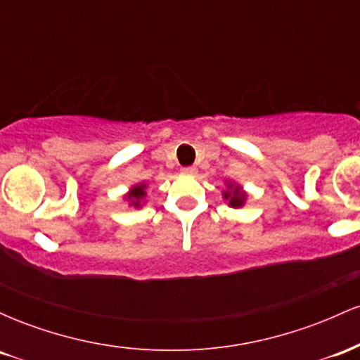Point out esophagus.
I'll return each mask as SVG.
<instances>
[{"mask_svg":"<svg viewBox=\"0 0 360 360\" xmlns=\"http://www.w3.org/2000/svg\"><path fill=\"white\" fill-rule=\"evenodd\" d=\"M181 171H183V174H189V176L196 174V167H194V166H188V167H183V169H181Z\"/></svg>","mask_w":360,"mask_h":360,"instance_id":"esophagus-1","label":"esophagus"}]
</instances>
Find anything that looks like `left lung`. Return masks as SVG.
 Wrapping results in <instances>:
<instances>
[{
    "instance_id": "8db88e82",
    "label": "left lung",
    "mask_w": 360,
    "mask_h": 360,
    "mask_svg": "<svg viewBox=\"0 0 360 360\" xmlns=\"http://www.w3.org/2000/svg\"><path fill=\"white\" fill-rule=\"evenodd\" d=\"M230 191H225L223 193V198L225 200H229V205L233 206V208H240L243 205V201H245V193L240 191V186H233V184H229Z\"/></svg>"
}]
</instances>
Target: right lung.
<instances>
[{
    "instance_id": "add662e5",
    "label": "right lung",
    "mask_w": 360,
    "mask_h": 360,
    "mask_svg": "<svg viewBox=\"0 0 360 360\" xmlns=\"http://www.w3.org/2000/svg\"><path fill=\"white\" fill-rule=\"evenodd\" d=\"M128 200L131 201V205L134 206H140V203H142V200L146 198V184H139V186H134V188L130 189V193L127 194Z\"/></svg>"
}]
</instances>
